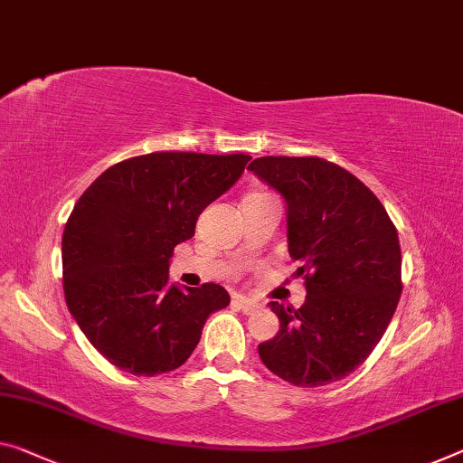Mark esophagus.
<instances>
[{"instance_id":"34e87169","label":"esophagus","mask_w":463,"mask_h":463,"mask_svg":"<svg viewBox=\"0 0 463 463\" xmlns=\"http://www.w3.org/2000/svg\"><path fill=\"white\" fill-rule=\"evenodd\" d=\"M233 304H236L238 308L244 312V315H254V312L260 308V304H256L254 300H248V298H244V296H236Z\"/></svg>"}]
</instances>
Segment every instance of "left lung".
<instances>
[{
	"instance_id": "1",
	"label": "left lung",
	"mask_w": 463,
	"mask_h": 463,
	"mask_svg": "<svg viewBox=\"0 0 463 463\" xmlns=\"http://www.w3.org/2000/svg\"><path fill=\"white\" fill-rule=\"evenodd\" d=\"M286 198L288 250L306 302H271L279 333L259 345L269 371L296 387L354 373L379 344L402 296V248L371 188L321 157H259L248 165Z\"/></svg>"
}]
</instances>
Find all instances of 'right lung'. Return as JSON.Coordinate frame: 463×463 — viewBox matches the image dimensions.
Instances as JSON below:
<instances>
[{
	"label": "right lung",
	"mask_w": 463,
	"mask_h": 463,
	"mask_svg": "<svg viewBox=\"0 0 463 463\" xmlns=\"http://www.w3.org/2000/svg\"><path fill=\"white\" fill-rule=\"evenodd\" d=\"M248 161L244 153H148L105 169L78 198L61 238L63 294L113 366L138 376L175 371L209 315L230 304L217 283L169 281V259Z\"/></svg>",
	"instance_id": "right-lung-1"
}]
</instances>
